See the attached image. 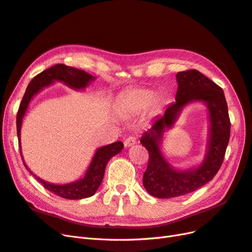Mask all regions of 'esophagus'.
<instances>
[{"label":"esophagus","mask_w":252,"mask_h":252,"mask_svg":"<svg viewBox=\"0 0 252 252\" xmlns=\"http://www.w3.org/2000/svg\"><path fill=\"white\" fill-rule=\"evenodd\" d=\"M135 144H136V138L134 136H132V135L128 136L126 140H125V142H124V146L126 147V148H129V147H131V146H133Z\"/></svg>","instance_id":"1"}]
</instances>
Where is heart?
I'll use <instances>...</instances> for the list:
<instances>
[{
    "label": "heart",
    "mask_w": 252,
    "mask_h": 252,
    "mask_svg": "<svg viewBox=\"0 0 252 252\" xmlns=\"http://www.w3.org/2000/svg\"><path fill=\"white\" fill-rule=\"evenodd\" d=\"M154 99L151 90L137 88L128 91L118 102V110L125 116H136L150 106Z\"/></svg>",
    "instance_id": "1"
}]
</instances>
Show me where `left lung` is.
Wrapping results in <instances>:
<instances>
[{
  "instance_id": "left-lung-1",
  "label": "left lung",
  "mask_w": 252,
  "mask_h": 252,
  "mask_svg": "<svg viewBox=\"0 0 252 252\" xmlns=\"http://www.w3.org/2000/svg\"><path fill=\"white\" fill-rule=\"evenodd\" d=\"M175 102L167 106L162 116L156 117L151 127L141 137L149 153L143 185L156 198H174L192 193L211 181L224 159L229 136L230 121L224 92L197 70L176 74ZM193 101L204 102L209 110V135L204 160L198 167L187 170L173 168L163 156L160 145L164 132L175 125L181 110Z\"/></svg>"
}]
</instances>
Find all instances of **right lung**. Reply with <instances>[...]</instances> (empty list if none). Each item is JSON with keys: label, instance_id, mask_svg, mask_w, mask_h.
Instances as JSON below:
<instances>
[{"label": "right lung", "instance_id": "right-lung-1", "mask_svg": "<svg viewBox=\"0 0 252 252\" xmlns=\"http://www.w3.org/2000/svg\"><path fill=\"white\" fill-rule=\"evenodd\" d=\"M94 79H96V78L93 75L82 70H78V68L67 66L65 64H55L53 66H51L50 68H47V70L39 73L31 80V82L27 86V90H26L23 100L20 104L19 111H17L16 115L17 138H19L20 152L24 166L43 187L48 190H50L51 193H53L59 197H63L64 199L78 200V199L89 198L96 193L103 180L104 172H105V168L108 160L122 151L124 147L123 143L119 141L110 145L100 147V148L96 150V153H94V158L90 163L88 170L84 173L83 177L77 179L76 181L70 182V184L55 185L52 184V182L43 180L39 178L37 175L34 174L24 161L21 146V129L23 124V119L34 96H36L39 92H41L45 88H48L49 85L55 83L56 81H59L73 90L82 91Z\"/></svg>", "mask_w": 252, "mask_h": 252}]
</instances>
